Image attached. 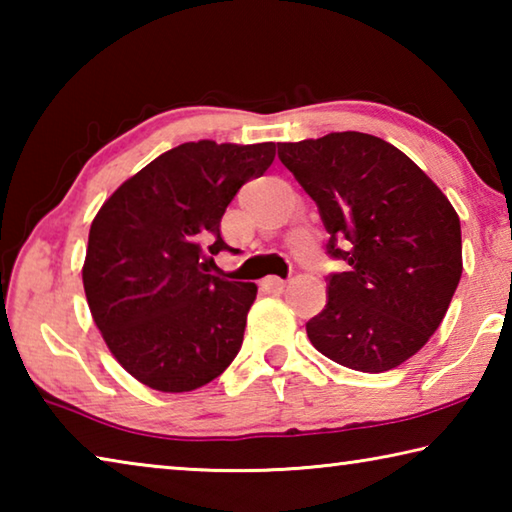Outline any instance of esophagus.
Masks as SVG:
<instances>
[{
  "instance_id": "1",
  "label": "esophagus",
  "mask_w": 512,
  "mask_h": 512,
  "mask_svg": "<svg viewBox=\"0 0 512 512\" xmlns=\"http://www.w3.org/2000/svg\"><path fill=\"white\" fill-rule=\"evenodd\" d=\"M262 287H264L266 291L280 293L284 287H287V280H282V277H275V275H271V277H266V280L262 282Z\"/></svg>"
}]
</instances>
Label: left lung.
<instances>
[{"label":"left lung","instance_id":"8db88e82","mask_svg":"<svg viewBox=\"0 0 512 512\" xmlns=\"http://www.w3.org/2000/svg\"><path fill=\"white\" fill-rule=\"evenodd\" d=\"M314 198L327 255V305L307 336L327 359L386 372L411 359L443 323L463 273L461 221L438 185L393 144L345 131L277 144Z\"/></svg>","mask_w":512,"mask_h":512}]
</instances>
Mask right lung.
Instances as JSON below:
<instances>
[{"mask_svg": "<svg viewBox=\"0 0 512 512\" xmlns=\"http://www.w3.org/2000/svg\"><path fill=\"white\" fill-rule=\"evenodd\" d=\"M273 160V142H185L128 178L94 216L85 298L112 357L153 391H194L237 357L257 287L207 273L203 246L212 255L230 248L225 207Z\"/></svg>", "mask_w": 512, "mask_h": 512, "instance_id": "add662e5", "label": "right lung"}]
</instances>
